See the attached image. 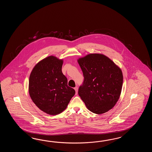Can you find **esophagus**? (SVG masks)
<instances>
[{
	"label": "esophagus",
	"mask_w": 152,
	"mask_h": 152,
	"mask_svg": "<svg viewBox=\"0 0 152 152\" xmlns=\"http://www.w3.org/2000/svg\"><path fill=\"white\" fill-rule=\"evenodd\" d=\"M77 87H75V94H77Z\"/></svg>",
	"instance_id": "esophagus-1"
}]
</instances>
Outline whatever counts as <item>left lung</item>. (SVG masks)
Instances as JSON below:
<instances>
[{
    "instance_id": "8db88e82",
    "label": "left lung",
    "mask_w": 152,
    "mask_h": 152,
    "mask_svg": "<svg viewBox=\"0 0 152 152\" xmlns=\"http://www.w3.org/2000/svg\"><path fill=\"white\" fill-rule=\"evenodd\" d=\"M84 75L78 94L87 109L100 115L112 109L120 98L123 85L121 69L102 54H89L77 60Z\"/></svg>"
}]
</instances>
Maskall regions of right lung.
I'll return each mask as SVG.
<instances>
[{"label":"right lung","mask_w":152,"mask_h":152,"mask_svg":"<svg viewBox=\"0 0 152 152\" xmlns=\"http://www.w3.org/2000/svg\"><path fill=\"white\" fill-rule=\"evenodd\" d=\"M63 63V59L49 56L34 66L29 77L30 97L40 110L50 115L64 111L75 93L62 72Z\"/></svg>","instance_id":"1"}]
</instances>
